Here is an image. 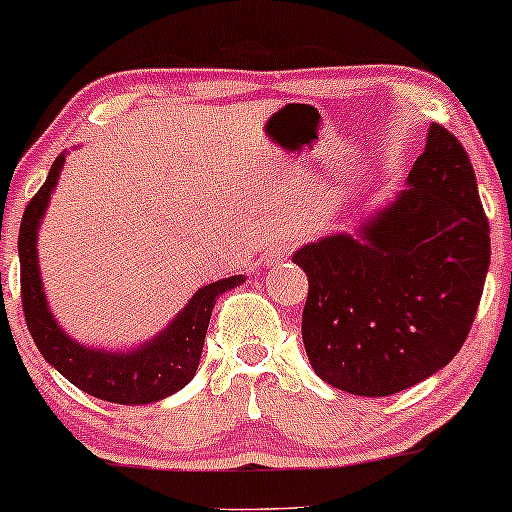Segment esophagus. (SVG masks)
Returning <instances> with one entry per match:
<instances>
[{
    "label": "esophagus",
    "mask_w": 512,
    "mask_h": 512,
    "mask_svg": "<svg viewBox=\"0 0 512 512\" xmlns=\"http://www.w3.org/2000/svg\"><path fill=\"white\" fill-rule=\"evenodd\" d=\"M284 257H286V250L284 247H277V250H272L267 255V262L269 265H277V262H284Z\"/></svg>",
    "instance_id": "1"
}]
</instances>
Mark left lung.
<instances>
[{
	"label": "left lung",
	"instance_id": "obj_1",
	"mask_svg": "<svg viewBox=\"0 0 512 512\" xmlns=\"http://www.w3.org/2000/svg\"><path fill=\"white\" fill-rule=\"evenodd\" d=\"M291 260L308 274L301 335L325 384L379 398L440 372L462 350L491 265L462 143L432 123L396 199Z\"/></svg>",
	"mask_w": 512,
	"mask_h": 512
}]
</instances>
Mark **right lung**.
Segmentation results:
<instances>
[{"label": "right lung", "instance_id": "obj_1", "mask_svg": "<svg viewBox=\"0 0 512 512\" xmlns=\"http://www.w3.org/2000/svg\"><path fill=\"white\" fill-rule=\"evenodd\" d=\"M65 153L55 157L48 179L28 201L19 228L21 262V303L31 338L48 364H53L70 384L89 396L121 406H143L172 396L194 379L204 350L206 330L216 299L245 282L243 274L201 286L187 306L170 320L165 330L131 350H101L89 347L60 328L50 311L38 267V228L46 216L50 194L55 192Z\"/></svg>", "mask_w": 512, "mask_h": 512}]
</instances>
